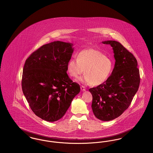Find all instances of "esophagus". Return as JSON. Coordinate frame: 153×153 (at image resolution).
I'll return each mask as SVG.
<instances>
[{"label":"esophagus","mask_w":153,"mask_h":153,"mask_svg":"<svg viewBox=\"0 0 153 153\" xmlns=\"http://www.w3.org/2000/svg\"><path fill=\"white\" fill-rule=\"evenodd\" d=\"M80 88H81V90L82 91H85V87H84V86H81Z\"/></svg>","instance_id":"obj_1"}]
</instances>
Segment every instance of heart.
<instances>
[{
	"label": "heart",
	"mask_w": 153,
	"mask_h": 153,
	"mask_svg": "<svg viewBox=\"0 0 153 153\" xmlns=\"http://www.w3.org/2000/svg\"><path fill=\"white\" fill-rule=\"evenodd\" d=\"M114 69V62L102 52L95 49H84L79 53L77 58L71 59L67 65V71L74 78L83 73L79 79L82 82L99 85L105 82Z\"/></svg>",
	"instance_id": "heart-1"
}]
</instances>
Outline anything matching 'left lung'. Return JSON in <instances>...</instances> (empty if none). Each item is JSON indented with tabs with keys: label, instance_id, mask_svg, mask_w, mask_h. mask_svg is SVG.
Returning a JSON list of instances; mask_svg holds the SVG:
<instances>
[{
	"label": "left lung",
	"instance_id": "obj_1",
	"mask_svg": "<svg viewBox=\"0 0 153 153\" xmlns=\"http://www.w3.org/2000/svg\"><path fill=\"white\" fill-rule=\"evenodd\" d=\"M102 43L112 47L115 66L105 82L89 91L92 95L91 107L95 117L109 121L120 116L130 106L138 90L140 75L137 59L122 44L115 41Z\"/></svg>",
	"mask_w": 153,
	"mask_h": 153
}]
</instances>
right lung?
Here are the masks:
<instances>
[{"label": "right lung", "mask_w": 153, "mask_h": 153, "mask_svg": "<svg viewBox=\"0 0 153 153\" xmlns=\"http://www.w3.org/2000/svg\"><path fill=\"white\" fill-rule=\"evenodd\" d=\"M73 44L54 41L42 46L26 60L23 69V93L33 112L48 122L65 115L73 98L79 94V84L68 76Z\"/></svg>", "instance_id": "1"}]
</instances>
